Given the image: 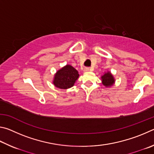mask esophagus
Masks as SVG:
<instances>
[{
	"label": "esophagus",
	"instance_id": "obj_1",
	"mask_svg": "<svg viewBox=\"0 0 154 154\" xmlns=\"http://www.w3.org/2000/svg\"><path fill=\"white\" fill-rule=\"evenodd\" d=\"M89 71H91L90 67H85V68L84 69V72H89Z\"/></svg>",
	"mask_w": 154,
	"mask_h": 154
}]
</instances>
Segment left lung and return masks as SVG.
Wrapping results in <instances>:
<instances>
[{
  "instance_id": "8db88e82",
  "label": "left lung",
  "mask_w": 154,
  "mask_h": 154,
  "mask_svg": "<svg viewBox=\"0 0 154 154\" xmlns=\"http://www.w3.org/2000/svg\"><path fill=\"white\" fill-rule=\"evenodd\" d=\"M102 83L104 86L107 87H111L114 84L115 80L112 74L109 72L105 73V74L101 76Z\"/></svg>"
}]
</instances>
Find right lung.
I'll return each mask as SVG.
<instances>
[{
    "mask_svg": "<svg viewBox=\"0 0 154 154\" xmlns=\"http://www.w3.org/2000/svg\"><path fill=\"white\" fill-rule=\"evenodd\" d=\"M79 77V74L77 70L70 65H66L56 72L53 83L56 87L67 89L74 85Z\"/></svg>",
    "mask_w": 154,
    "mask_h": 154,
    "instance_id": "add662e5",
    "label": "right lung"
}]
</instances>
